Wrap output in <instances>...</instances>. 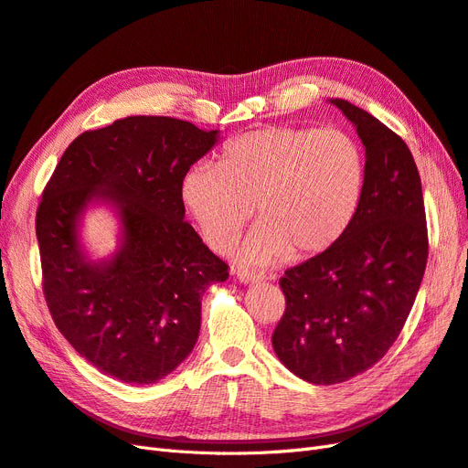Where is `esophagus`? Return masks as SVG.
<instances>
[{
	"instance_id": "obj_1",
	"label": "esophagus",
	"mask_w": 468,
	"mask_h": 468,
	"mask_svg": "<svg viewBox=\"0 0 468 468\" xmlns=\"http://www.w3.org/2000/svg\"><path fill=\"white\" fill-rule=\"evenodd\" d=\"M235 274H237V280H239V282H243V284L261 282V280H262V276H261V274H255V272H250V271H241V269H237V271H235Z\"/></svg>"
}]
</instances>
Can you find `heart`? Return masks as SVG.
Instances as JSON below:
<instances>
[{"label": "heart", "mask_w": 468, "mask_h": 468, "mask_svg": "<svg viewBox=\"0 0 468 468\" xmlns=\"http://www.w3.org/2000/svg\"><path fill=\"white\" fill-rule=\"evenodd\" d=\"M367 182L358 143L339 129L262 127L225 144L219 168L186 172L182 199L207 243L225 250L252 216L241 249L250 262L310 259L349 229Z\"/></svg>", "instance_id": "1"}]
</instances>
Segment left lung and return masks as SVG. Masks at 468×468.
<instances>
[{
  "mask_svg": "<svg viewBox=\"0 0 468 468\" xmlns=\"http://www.w3.org/2000/svg\"><path fill=\"white\" fill-rule=\"evenodd\" d=\"M331 103L365 144L363 199L335 245L280 278L286 310L272 333L284 367L327 386L368 370L394 345L430 252L421 180L408 144L356 105Z\"/></svg>",
  "mask_w": 468,
  "mask_h": 468,
  "instance_id": "1",
  "label": "left lung"
}]
</instances>
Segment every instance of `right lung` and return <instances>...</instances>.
<instances>
[{"instance_id": "add662e5", "label": "right lung", "mask_w": 468, "mask_h": 468, "mask_svg": "<svg viewBox=\"0 0 468 468\" xmlns=\"http://www.w3.org/2000/svg\"><path fill=\"white\" fill-rule=\"evenodd\" d=\"M218 131L133 115L86 131L64 151L37 209L43 292L55 325L103 375L153 384L188 356L207 286L229 266L184 219L182 180ZM114 206L122 245L93 263L77 239L91 202Z\"/></svg>"}]
</instances>
